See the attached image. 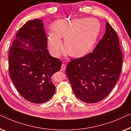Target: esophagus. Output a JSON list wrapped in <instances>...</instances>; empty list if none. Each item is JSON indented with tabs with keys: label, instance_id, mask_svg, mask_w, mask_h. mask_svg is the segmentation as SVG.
Here are the masks:
<instances>
[{
	"label": "esophagus",
	"instance_id": "obj_1",
	"mask_svg": "<svg viewBox=\"0 0 131 131\" xmlns=\"http://www.w3.org/2000/svg\"><path fill=\"white\" fill-rule=\"evenodd\" d=\"M66 69V66L64 64H62L61 66V69H60V71H65Z\"/></svg>",
	"mask_w": 131,
	"mask_h": 131
}]
</instances>
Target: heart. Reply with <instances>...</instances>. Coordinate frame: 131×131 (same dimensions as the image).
<instances>
[{
  "label": "heart",
  "instance_id": "heart-1",
  "mask_svg": "<svg viewBox=\"0 0 131 131\" xmlns=\"http://www.w3.org/2000/svg\"><path fill=\"white\" fill-rule=\"evenodd\" d=\"M54 31L48 34V49L54 57H59L63 49L61 38H65V47L70 56L82 57L94 47L100 32V23L96 19L79 18L57 21Z\"/></svg>",
  "mask_w": 131,
  "mask_h": 131
}]
</instances>
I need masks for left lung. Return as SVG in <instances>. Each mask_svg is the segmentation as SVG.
<instances>
[{
	"label": "left lung",
	"instance_id": "8db88e82",
	"mask_svg": "<svg viewBox=\"0 0 131 131\" xmlns=\"http://www.w3.org/2000/svg\"><path fill=\"white\" fill-rule=\"evenodd\" d=\"M122 64L118 37L107 22L106 32L93 53L71 60L66 73L77 98L85 103H95L106 98L115 86Z\"/></svg>",
	"mask_w": 131,
	"mask_h": 131
}]
</instances>
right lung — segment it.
Segmentation results:
<instances>
[{"instance_id": "1", "label": "right lung", "mask_w": 131, "mask_h": 131, "mask_svg": "<svg viewBox=\"0 0 131 131\" xmlns=\"http://www.w3.org/2000/svg\"><path fill=\"white\" fill-rule=\"evenodd\" d=\"M42 20L27 22L16 33L9 53V70L18 91L29 102L49 101L56 87L51 81L62 62L50 56Z\"/></svg>"}]
</instances>
